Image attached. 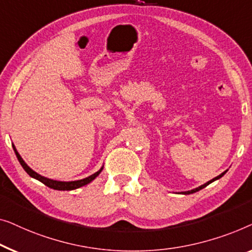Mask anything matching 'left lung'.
Returning <instances> with one entry per match:
<instances>
[{
    "label": "left lung",
    "instance_id": "obj_1",
    "mask_svg": "<svg viewBox=\"0 0 252 252\" xmlns=\"http://www.w3.org/2000/svg\"><path fill=\"white\" fill-rule=\"evenodd\" d=\"M226 172H227V170H226V171H224V172H222V173H220V175H219V176H217V177H216V178H214V179H211V180H210V182L205 183V184H204V185H202V186H200V187H197V189H192V190H187V192H183V194H192V193H195V192H197V190H200V189H204V187H205V186H207V185H209V184H211L212 182H215V180H217V179H219V178H221V177H222V176H224Z\"/></svg>",
    "mask_w": 252,
    "mask_h": 252
}]
</instances>
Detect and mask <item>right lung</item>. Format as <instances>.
Wrapping results in <instances>:
<instances>
[{
    "instance_id": "obj_1",
    "label": "right lung",
    "mask_w": 252,
    "mask_h": 252,
    "mask_svg": "<svg viewBox=\"0 0 252 252\" xmlns=\"http://www.w3.org/2000/svg\"><path fill=\"white\" fill-rule=\"evenodd\" d=\"M13 147V151H15V153L17 155V158H18L19 163L21 164V166H23L25 171H26L28 175H30L32 178H35L37 179L38 182L43 183L45 186L50 187V189H57V190H73V189H79V187H82L84 185H88V184L91 183L92 180H94L95 177H97L99 173L101 172V170L104 166H101L100 170H98L97 172H94V175H91L89 177H87V178L84 179H81V180H74V182H59V180H54V179H49L47 178V177H43L41 175H38L37 172H35L34 170H32L30 166H28L26 163H25V161L21 158V157L19 155L18 152H17L15 145H12Z\"/></svg>"
}]
</instances>
